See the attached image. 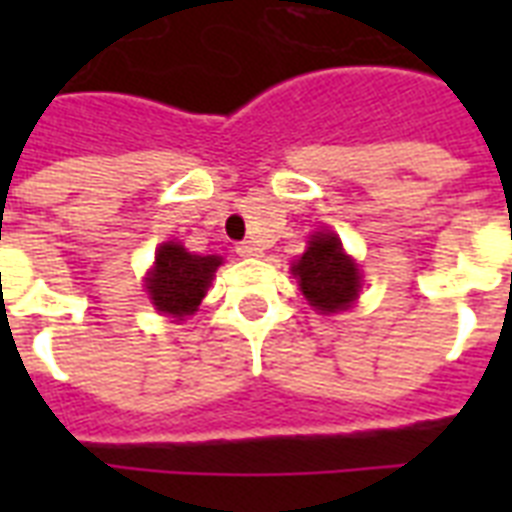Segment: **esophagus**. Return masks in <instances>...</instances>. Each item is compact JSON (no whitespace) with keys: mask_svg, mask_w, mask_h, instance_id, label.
I'll use <instances>...</instances> for the list:
<instances>
[{"mask_svg":"<svg viewBox=\"0 0 512 512\" xmlns=\"http://www.w3.org/2000/svg\"><path fill=\"white\" fill-rule=\"evenodd\" d=\"M236 252L241 257H260V247H257L255 241H241V244H236Z\"/></svg>","mask_w":512,"mask_h":512,"instance_id":"esophagus-1","label":"esophagus"}]
</instances>
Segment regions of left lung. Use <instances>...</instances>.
<instances>
[{
    "mask_svg": "<svg viewBox=\"0 0 512 512\" xmlns=\"http://www.w3.org/2000/svg\"><path fill=\"white\" fill-rule=\"evenodd\" d=\"M303 295L313 308L335 313L348 308L358 297V268L345 252L335 233H316L305 255L292 265Z\"/></svg>",
    "mask_w": 512,
    "mask_h": 512,
    "instance_id": "1",
    "label": "left lung"
}]
</instances>
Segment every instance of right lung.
Returning a JSON list of instances; mask_svg holds the SVG:
<instances>
[{"mask_svg":"<svg viewBox=\"0 0 512 512\" xmlns=\"http://www.w3.org/2000/svg\"><path fill=\"white\" fill-rule=\"evenodd\" d=\"M223 263L217 255H191L180 244L170 241L156 252V268L146 281L154 305L162 313L183 319L196 311L201 297L207 295L212 273Z\"/></svg>","mask_w":512,"mask_h":512,"instance_id":"1","label":"right lung"}]
</instances>
